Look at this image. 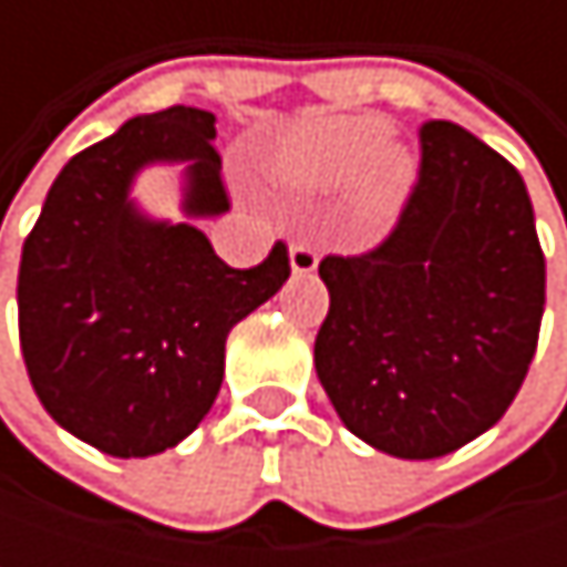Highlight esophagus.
<instances>
[{
  "mask_svg": "<svg viewBox=\"0 0 567 567\" xmlns=\"http://www.w3.org/2000/svg\"><path fill=\"white\" fill-rule=\"evenodd\" d=\"M288 266L295 276H311L318 269V252L308 243H291L288 246Z\"/></svg>",
  "mask_w": 567,
  "mask_h": 567,
  "instance_id": "esophagus-1",
  "label": "esophagus"
}]
</instances>
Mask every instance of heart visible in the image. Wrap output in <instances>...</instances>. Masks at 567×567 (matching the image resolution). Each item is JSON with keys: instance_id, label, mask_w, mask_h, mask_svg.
<instances>
[{"instance_id": "obj_1", "label": "heart", "mask_w": 567, "mask_h": 567, "mask_svg": "<svg viewBox=\"0 0 567 567\" xmlns=\"http://www.w3.org/2000/svg\"><path fill=\"white\" fill-rule=\"evenodd\" d=\"M269 173L291 193H334L351 183L354 213L384 223L416 179V157L388 137L381 117L311 114L272 144Z\"/></svg>"}]
</instances>
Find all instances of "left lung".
<instances>
[{
	"instance_id": "8db88e82",
	"label": "left lung",
	"mask_w": 567,
	"mask_h": 567,
	"mask_svg": "<svg viewBox=\"0 0 567 567\" xmlns=\"http://www.w3.org/2000/svg\"><path fill=\"white\" fill-rule=\"evenodd\" d=\"M394 233L318 266L315 371L341 423L396 460L446 456L503 420L538 344L545 256L518 171L450 121L420 131Z\"/></svg>"
}]
</instances>
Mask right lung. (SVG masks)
<instances>
[{
	"label": "right lung",
	"mask_w": 567,
	"mask_h": 567,
	"mask_svg": "<svg viewBox=\"0 0 567 567\" xmlns=\"http://www.w3.org/2000/svg\"><path fill=\"white\" fill-rule=\"evenodd\" d=\"M216 117L176 104L121 124L52 183L22 246L19 341L42 406L71 436L121 460L186 440L223 384L229 331L288 279V249L226 266L193 219L229 209ZM184 164L186 224L130 196L136 173Z\"/></svg>",
	"instance_id": "1"
}]
</instances>
